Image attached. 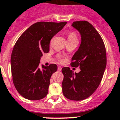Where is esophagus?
Segmentation results:
<instances>
[{
	"mask_svg": "<svg viewBox=\"0 0 120 120\" xmlns=\"http://www.w3.org/2000/svg\"><path fill=\"white\" fill-rule=\"evenodd\" d=\"M58 70L59 71H61V70H62V67H60V66H59V67H58Z\"/></svg>",
	"mask_w": 120,
	"mask_h": 120,
	"instance_id": "esophagus-1",
	"label": "esophagus"
}]
</instances>
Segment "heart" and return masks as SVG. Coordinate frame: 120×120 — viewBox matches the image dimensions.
<instances>
[{"instance_id":"heart-1","label":"heart","mask_w":120,"mask_h":120,"mask_svg":"<svg viewBox=\"0 0 120 120\" xmlns=\"http://www.w3.org/2000/svg\"><path fill=\"white\" fill-rule=\"evenodd\" d=\"M68 41H78L77 34L74 31H71L68 34Z\"/></svg>"}]
</instances>
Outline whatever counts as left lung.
<instances>
[{
	"label": "left lung",
	"instance_id": "8db88e82",
	"mask_svg": "<svg viewBox=\"0 0 120 120\" xmlns=\"http://www.w3.org/2000/svg\"><path fill=\"white\" fill-rule=\"evenodd\" d=\"M72 26L80 32L82 42L72 58L71 65L81 71L74 73L64 67L62 92L72 101H82L91 96L99 86L106 65V54L102 38L90 23L75 21Z\"/></svg>",
	"mask_w": 120,
	"mask_h": 120
}]
</instances>
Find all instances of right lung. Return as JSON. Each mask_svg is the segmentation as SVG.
Segmentation results:
<instances>
[{"label": "right lung", "instance_id": "1", "mask_svg": "<svg viewBox=\"0 0 120 120\" xmlns=\"http://www.w3.org/2000/svg\"><path fill=\"white\" fill-rule=\"evenodd\" d=\"M67 22H38L26 30L14 45L11 58L13 83L18 92L28 100H40L48 93L55 64L38 67L44 53L49 51L50 40Z\"/></svg>", "mask_w": 120, "mask_h": 120}]
</instances>
